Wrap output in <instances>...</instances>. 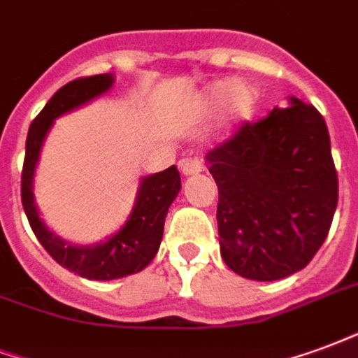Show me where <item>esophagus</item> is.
Instances as JSON below:
<instances>
[{"label": "esophagus", "mask_w": 358, "mask_h": 358, "mask_svg": "<svg viewBox=\"0 0 358 358\" xmlns=\"http://www.w3.org/2000/svg\"><path fill=\"white\" fill-rule=\"evenodd\" d=\"M180 169H182V174H184V176H192V174H197V172L203 171V165H201L199 159L189 157L180 161Z\"/></svg>", "instance_id": "1"}]
</instances>
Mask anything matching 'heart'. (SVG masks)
Here are the masks:
<instances>
[{"label":"heart","instance_id":"obj_1","mask_svg":"<svg viewBox=\"0 0 358 358\" xmlns=\"http://www.w3.org/2000/svg\"><path fill=\"white\" fill-rule=\"evenodd\" d=\"M234 92L231 93V91ZM229 98V119L233 123H243L252 117L256 108H258V89L254 85L239 83L235 87L233 81H216L206 91L201 94L192 106V113L195 117H208L213 115L220 106Z\"/></svg>","mask_w":358,"mask_h":358}]
</instances>
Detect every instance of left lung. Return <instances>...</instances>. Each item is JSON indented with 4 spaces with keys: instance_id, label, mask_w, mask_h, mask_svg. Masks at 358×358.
Instances as JSON below:
<instances>
[{
    "instance_id": "left-lung-1",
    "label": "left lung",
    "mask_w": 358,
    "mask_h": 358,
    "mask_svg": "<svg viewBox=\"0 0 358 358\" xmlns=\"http://www.w3.org/2000/svg\"><path fill=\"white\" fill-rule=\"evenodd\" d=\"M218 186L220 252L252 280H277L313 260L338 206V172L324 119L290 98L258 123H243L206 153Z\"/></svg>"
}]
</instances>
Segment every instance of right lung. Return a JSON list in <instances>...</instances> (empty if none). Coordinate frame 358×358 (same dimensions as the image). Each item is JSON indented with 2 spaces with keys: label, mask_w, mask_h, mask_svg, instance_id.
<instances>
[{
  "label": "right lung",
  "mask_w": 358,
  "mask_h": 358,
  "mask_svg": "<svg viewBox=\"0 0 358 358\" xmlns=\"http://www.w3.org/2000/svg\"><path fill=\"white\" fill-rule=\"evenodd\" d=\"M112 85V73H98L91 78L73 79L62 89H58L38 117L31 121L22 166V206L38 241L57 264L91 280L121 279L127 275L138 273L145 266H150L163 239L169 206L176 199L182 187L176 165L142 178L129 220L117 233L98 245L78 246L66 243L39 218L31 186L39 152L47 132L52 127V121L62 113L71 112L92 98L104 94Z\"/></svg>",
  "instance_id": "right-lung-1"
}]
</instances>
